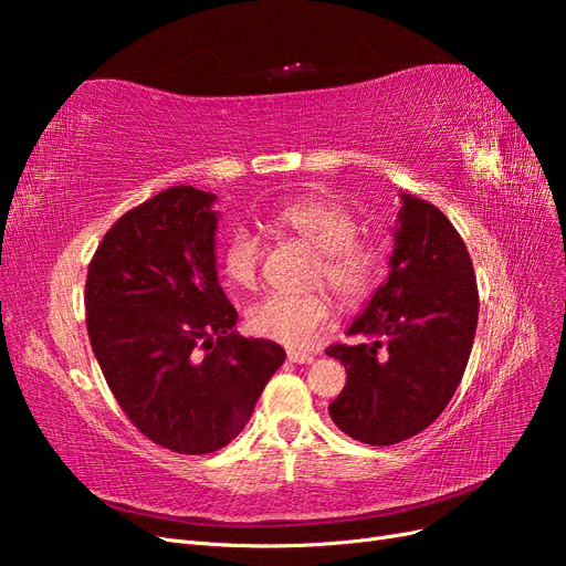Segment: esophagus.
<instances>
[{
    "instance_id": "34e87169",
    "label": "esophagus",
    "mask_w": 566,
    "mask_h": 566,
    "mask_svg": "<svg viewBox=\"0 0 566 566\" xmlns=\"http://www.w3.org/2000/svg\"><path fill=\"white\" fill-rule=\"evenodd\" d=\"M314 354H306V352H287V361L293 364H312L314 361Z\"/></svg>"
}]
</instances>
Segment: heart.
Returning a JSON list of instances; mask_svg holds the SVG:
<instances>
[{"label":"heart","mask_w":566,"mask_h":566,"mask_svg":"<svg viewBox=\"0 0 566 566\" xmlns=\"http://www.w3.org/2000/svg\"><path fill=\"white\" fill-rule=\"evenodd\" d=\"M273 224L297 235L318 252L316 281H325L345 302L364 300L378 283L380 252L356 241L354 214L333 196H297L273 212ZM262 243L250 229H235L224 248V273L238 287H254L260 276ZM333 302L325 293L266 295L248 310L254 335L281 342L285 347H312L328 328Z\"/></svg>","instance_id":"obj_1"}]
</instances>
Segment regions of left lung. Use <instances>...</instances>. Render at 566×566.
Returning a JSON list of instances; mask_svg holds the SVG:
<instances>
[{
	"label": "left lung",
	"mask_w": 566,
	"mask_h": 566,
	"mask_svg": "<svg viewBox=\"0 0 566 566\" xmlns=\"http://www.w3.org/2000/svg\"><path fill=\"white\" fill-rule=\"evenodd\" d=\"M389 276L328 356L347 385L328 406L342 432L391 447L430 427L455 394L476 333L479 295L465 243L439 208L399 193Z\"/></svg>",
	"instance_id": "left-lung-1"
}]
</instances>
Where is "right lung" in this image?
<instances>
[{"mask_svg":"<svg viewBox=\"0 0 566 566\" xmlns=\"http://www.w3.org/2000/svg\"><path fill=\"white\" fill-rule=\"evenodd\" d=\"M214 193L175 186L119 217L87 273V333L127 418L202 455L243 432L281 345L241 337L217 279Z\"/></svg>","mask_w":566,"mask_h":566,"instance_id":"add662e5","label":"right lung"}]
</instances>
